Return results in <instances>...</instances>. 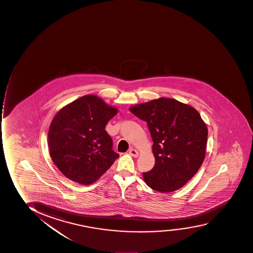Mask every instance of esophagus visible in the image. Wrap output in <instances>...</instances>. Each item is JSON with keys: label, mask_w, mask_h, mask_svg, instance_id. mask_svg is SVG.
I'll return each mask as SVG.
<instances>
[{"label": "esophagus", "mask_w": 253, "mask_h": 253, "mask_svg": "<svg viewBox=\"0 0 253 253\" xmlns=\"http://www.w3.org/2000/svg\"><path fill=\"white\" fill-rule=\"evenodd\" d=\"M129 154L131 156H133V157H137L138 156V152H137L136 149H134L133 148H131V149H129Z\"/></svg>", "instance_id": "obj_1"}]
</instances>
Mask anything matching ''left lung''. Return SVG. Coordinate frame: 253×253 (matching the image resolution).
Segmentation results:
<instances>
[{
  "label": "left lung",
  "instance_id": "left-lung-1",
  "mask_svg": "<svg viewBox=\"0 0 253 253\" xmlns=\"http://www.w3.org/2000/svg\"><path fill=\"white\" fill-rule=\"evenodd\" d=\"M147 122L152 137L155 167L143 172L147 185L168 193L181 189L204 162L207 125L198 111L172 98H161L130 108Z\"/></svg>",
  "mask_w": 253,
  "mask_h": 253
}]
</instances>
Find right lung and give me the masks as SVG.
<instances>
[{
	"mask_svg": "<svg viewBox=\"0 0 253 253\" xmlns=\"http://www.w3.org/2000/svg\"><path fill=\"white\" fill-rule=\"evenodd\" d=\"M117 112L97 96L85 95L57 113L49 127V152L65 177L88 185L119 157L105 131Z\"/></svg>",
	"mask_w": 253,
	"mask_h": 253,
	"instance_id": "right-lung-1",
	"label": "right lung"
}]
</instances>
